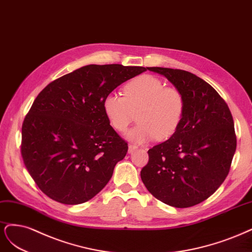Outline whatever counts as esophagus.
Listing matches in <instances>:
<instances>
[{"instance_id": "1", "label": "esophagus", "mask_w": 252, "mask_h": 252, "mask_svg": "<svg viewBox=\"0 0 252 252\" xmlns=\"http://www.w3.org/2000/svg\"><path fill=\"white\" fill-rule=\"evenodd\" d=\"M137 149V145L135 144H128V153H132L133 151H135Z\"/></svg>"}]
</instances>
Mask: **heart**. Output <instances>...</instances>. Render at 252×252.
Masks as SVG:
<instances>
[{"instance_id":"1","label":"heart","mask_w":252,"mask_h":252,"mask_svg":"<svg viewBox=\"0 0 252 252\" xmlns=\"http://www.w3.org/2000/svg\"><path fill=\"white\" fill-rule=\"evenodd\" d=\"M125 96L111 92L105 95L102 108L110 125L124 133L135 119L139 121L127 134L128 139L143 143L155 138L168 139L179 127L185 99L179 89L164 87V83L154 75H140L125 86Z\"/></svg>"}]
</instances>
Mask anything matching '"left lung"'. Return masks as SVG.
Here are the masks:
<instances>
[{"mask_svg": "<svg viewBox=\"0 0 252 252\" xmlns=\"http://www.w3.org/2000/svg\"><path fill=\"white\" fill-rule=\"evenodd\" d=\"M148 69L179 89L185 110L176 133L148 151L141 180L154 197L167 205H197L212 196L229 173L237 149L232 115L215 89L192 73Z\"/></svg>", "mask_w": 252, "mask_h": 252, "instance_id": "8db88e82", "label": "left lung"}]
</instances>
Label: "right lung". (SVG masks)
<instances>
[{
    "label": "right lung",
    "mask_w": 252,
    "mask_h": 252,
    "mask_svg": "<svg viewBox=\"0 0 252 252\" xmlns=\"http://www.w3.org/2000/svg\"><path fill=\"white\" fill-rule=\"evenodd\" d=\"M144 67L88 64L45 87L22 126L21 154L28 173L46 196L75 205L98 193L127 152L110 126L105 95Z\"/></svg>",
    "instance_id": "right-lung-1"
}]
</instances>
